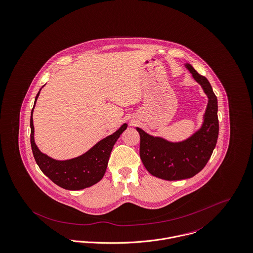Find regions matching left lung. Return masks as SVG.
Listing matches in <instances>:
<instances>
[{"label":"left lung","instance_id":"obj_1","mask_svg":"<svg viewBox=\"0 0 253 253\" xmlns=\"http://www.w3.org/2000/svg\"><path fill=\"white\" fill-rule=\"evenodd\" d=\"M185 67L209 98L202 127L187 140L179 142L150 136L137 127L140 136V159L144 167L152 175L165 180L194 176L207 165L218 138L217 98L211 85L190 64H185Z\"/></svg>","mask_w":253,"mask_h":253}]
</instances>
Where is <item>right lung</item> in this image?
<instances>
[{
    "instance_id": "add662e5",
    "label": "right lung",
    "mask_w": 253,
    "mask_h": 253,
    "mask_svg": "<svg viewBox=\"0 0 253 253\" xmlns=\"http://www.w3.org/2000/svg\"><path fill=\"white\" fill-rule=\"evenodd\" d=\"M40 91L36 96L35 105ZM35 105L31 112L30 139L34 158L42 171L58 186L68 190L84 189L99 182L106 172L113 145L120 135L126 130L127 124H123L113 135L100 140L84 154L70 160L60 161L41 152L35 143L33 124V111Z\"/></svg>"
}]
</instances>
